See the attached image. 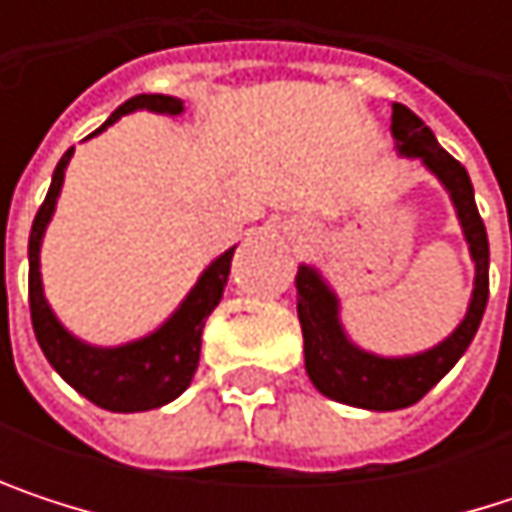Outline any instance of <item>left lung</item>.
<instances>
[{"instance_id":"8db88e82","label":"left lung","mask_w":512,"mask_h":512,"mask_svg":"<svg viewBox=\"0 0 512 512\" xmlns=\"http://www.w3.org/2000/svg\"><path fill=\"white\" fill-rule=\"evenodd\" d=\"M391 133L397 139L400 154L421 159L451 192L462 234L468 240V252L474 260V293L465 320L439 347L418 356L382 358L358 350L344 335V326L338 320V296L329 290V284L320 278L314 266H299L296 311L302 323L305 370L311 382L320 394L338 403L373 412H391L418 403L468 350L489 299V240L474 204L468 171L436 142L433 130L403 103L391 106Z\"/></svg>"}]
</instances>
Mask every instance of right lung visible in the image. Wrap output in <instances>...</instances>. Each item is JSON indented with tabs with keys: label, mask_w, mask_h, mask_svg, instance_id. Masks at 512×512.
<instances>
[{
	"label": "right lung",
	"mask_w": 512,
	"mask_h": 512,
	"mask_svg": "<svg viewBox=\"0 0 512 512\" xmlns=\"http://www.w3.org/2000/svg\"><path fill=\"white\" fill-rule=\"evenodd\" d=\"M136 109L180 115L183 103L177 97H165V94H136L127 103H121L109 115V121L100 130H94L91 136L103 133L121 115H130ZM70 156H73V148L58 159V165L52 171L50 192H47V198L32 222V234H29L32 329H35V338H38L47 361L58 370V376L70 388H76L82 397H88L94 406L109 409V412H148V409L171 403L174 397H180L189 388L195 367H198V356H201L204 320L213 314V308L219 305V299L225 293L234 249H228L225 255L216 257L204 269V275L198 278L192 293L183 299V305L148 338L124 344V347H109V350L76 341L55 320V314L44 299V284H41V240L50 225Z\"/></svg>",
	"instance_id": "obj_1"
}]
</instances>
